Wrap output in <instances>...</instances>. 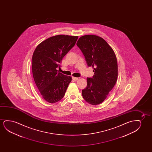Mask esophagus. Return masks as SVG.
<instances>
[{"instance_id": "34e87169", "label": "esophagus", "mask_w": 152, "mask_h": 152, "mask_svg": "<svg viewBox=\"0 0 152 152\" xmlns=\"http://www.w3.org/2000/svg\"><path fill=\"white\" fill-rule=\"evenodd\" d=\"M72 79H73V80L76 81V80H77L78 79V78H77V77H72Z\"/></svg>"}]
</instances>
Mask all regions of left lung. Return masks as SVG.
I'll return each mask as SVG.
<instances>
[{
	"mask_svg": "<svg viewBox=\"0 0 152 152\" xmlns=\"http://www.w3.org/2000/svg\"><path fill=\"white\" fill-rule=\"evenodd\" d=\"M76 45L83 52L88 66L92 67L94 72L92 78L87 77V86L82 90V95L88 103L100 104L116 83V57L107 42L98 36H81Z\"/></svg>",
	"mask_w": 152,
	"mask_h": 152,
	"instance_id": "obj_1",
	"label": "left lung"
}]
</instances>
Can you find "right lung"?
Wrapping results in <instances>:
<instances>
[{
  "label": "right lung",
  "mask_w": 152,
  "mask_h": 152,
  "mask_svg": "<svg viewBox=\"0 0 152 152\" xmlns=\"http://www.w3.org/2000/svg\"><path fill=\"white\" fill-rule=\"evenodd\" d=\"M78 36H54L38 45L32 57V72L44 99L54 103L64 96L72 77L59 73L63 57L75 46Z\"/></svg>",
  "instance_id": "add662e5"
}]
</instances>
